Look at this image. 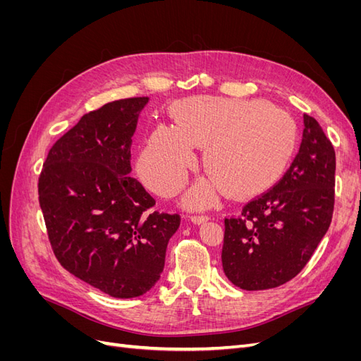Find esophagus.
<instances>
[{
    "instance_id": "1",
    "label": "esophagus",
    "mask_w": 361,
    "mask_h": 361,
    "mask_svg": "<svg viewBox=\"0 0 361 361\" xmlns=\"http://www.w3.org/2000/svg\"><path fill=\"white\" fill-rule=\"evenodd\" d=\"M207 220H209V216H207V215H192V216H191V221H192L194 224H203V223H206Z\"/></svg>"
}]
</instances>
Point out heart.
I'll list each match as a JSON object with an SVG mask.
<instances>
[{"label":"heart","instance_id":"1","mask_svg":"<svg viewBox=\"0 0 361 361\" xmlns=\"http://www.w3.org/2000/svg\"><path fill=\"white\" fill-rule=\"evenodd\" d=\"M176 126H157L138 158V174L161 195L176 194L204 149L209 176L185 195L190 207H207L228 191L248 197L268 188L292 157L297 130L292 117L260 101L195 96L173 106Z\"/></svg>","mask_w":361,"mask_h":361}]
</instances>
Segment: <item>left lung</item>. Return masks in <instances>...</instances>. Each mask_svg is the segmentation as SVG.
Segmentation results:
<instances>
[{
	"mask_svg": "<svg viewBox=\"0 0 361 361\" xmlns=\"http://www.w3.org/2000/svg\"><path fill=\"white\" fill-rule=\"evenodd\" d=\"M297 157L274 188L224 220L223 271L235 286L265 290L305 267L331 223L336 155L322 128L302 116Z\"/></svg>",
	"mask_w": 361,
	"mask_h": 361,
	"instance_id": "8db88e82",
	"label": "left lung"
}]
</instances>
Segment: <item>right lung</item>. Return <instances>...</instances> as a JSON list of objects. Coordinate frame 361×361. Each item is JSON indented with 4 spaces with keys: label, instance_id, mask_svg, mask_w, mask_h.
<instances>
[{
    "label": "right lung",
    "instance_id": "obj_1",
    "mask_svg": "<svg viewBox=\"0 0 361 361\" xmlns=\"http://www.w3.org/2000/svg\"><path fill=\"white\" fill-rule=\"evenodd\" d=\"M149 97L105 104L54 145L39 203L61 267L114 298L155 286L179 215L150 212L155 199L130 178V146Z\"/></svg>",
    "mask_w": 361,
    "mask_h": 361
}]
</instances>
